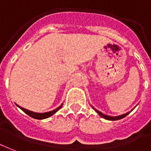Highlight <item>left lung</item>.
Masks as SVG:
<instances>
[{
	"label": "left lung",
	"instance_id": "8db88e82",
	"mask_svg": "<svg viewBox=\"0 0 151 151\" xmlns=\"http://www.w3.org/2000/svg\"><path fill=\"white\" fill-rule=\"evenodd\" d=\"M92 109H94V110L96 112V113H98L99 115L101 116V117H103V118H104V119H106V120H109V121H116V120H120V119H122V118H124L125 116H126L127 115H128L129 113H130L133 109H132L130 112H128V113H124V114H122V115H119V116H109V115H106V114H104L103 113H101V112H100V111H98L97 109H96L95 108L93 107V106H92Z\"/></svg>",
	"mask_w": 151,
	"mask_h": 151
}]
</instances>
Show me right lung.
Segmentation results:
<instances>
[{"label":"right lung","instance_id":"obj_1","mask_svg":"<svg viewBox=\"0 0 151 151\" xmlns=\"http://www.w3.org/2000/svg\"><path fill=\"white\" fill-rule=\"evenodd\" d=\"M16 105H17L18 108H20V109H21L24 113H26L27 115H29V116H31V117H33V118H35V119H38V120H42V119H46V118H48V117H50V116L54 115L57 111H59V109L62 108L63 104H61L60 106H59L58 108H56L55 109H54V110L50 111V112H47V113H35V112H33V111L28 110V109H24V108L21 107V106H19V105L17 104H16Z\"/></svg>","mask_w":151,"mask_h":151}]
</instances>
